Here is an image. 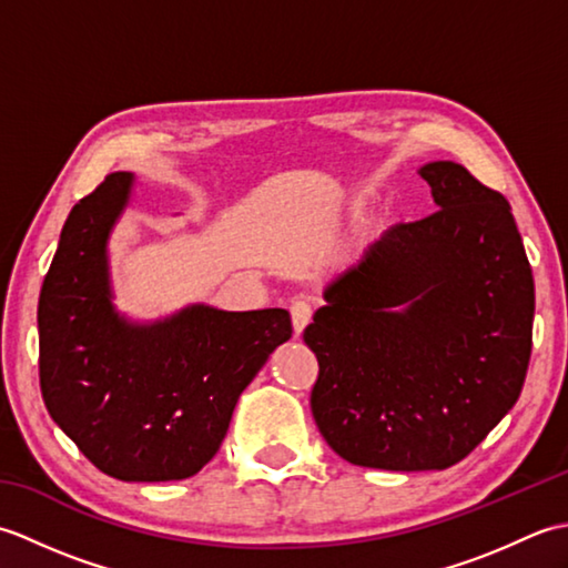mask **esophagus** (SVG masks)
<instances>
[{"instance_id":"obj_1","label":"esophagus","mask_w":568,"mask_h":568,"mask_svg":"<svg viewBox=\"0 0 568 568\" xmlns=\"http://www.w3.org/2000/svg\"><path fill=\"white\" fill-rule=\"evenodd\" d=\"M291 317H293V327H295V334L300 336L303 334V329L310 324L312 320V305L307 303V300L297 297L291 303Z\"/></svg>"}]
</instances>
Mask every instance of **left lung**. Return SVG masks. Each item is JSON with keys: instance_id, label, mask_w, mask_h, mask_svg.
Segmentation results:
<instances>
[{"instance_id": "8db88e82", "label": "left lung", "mask_w": 568, "mask_h": 568, "mask_svg": "<svg viewBox=\"0 0 568 568\" xmlns=\"http://www.w3.org/2000/svg\"><path fill=\"white\" fill-rule=\"evenodd\" d=\"M437 212L395 224L324 291L303 339L312 415L354 466L442 470L520 397L535 281L510 204L464 165L419 168Z\"/></svg>"}]
</instances>
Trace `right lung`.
<instances>
[{
  "label": "right lung",
  "instance_id": "right-lung-1",
  "mask_svg": "<svg viewBox=\"0 0 568 568\" xmlns=\"http://www.w3.org/2000/svg\"><path fill=\"white\" fill-rule=\"evenodd\" d=\"M134 175L68 214L39 297V376L55 425L102 474L180 480L220 452L239 395L293 336L287 310L190 305L151 324L112 305L106 241Z\"/></svg>",
  "mask_w": 568,
  "mask_h": 568
}]
</instances>
